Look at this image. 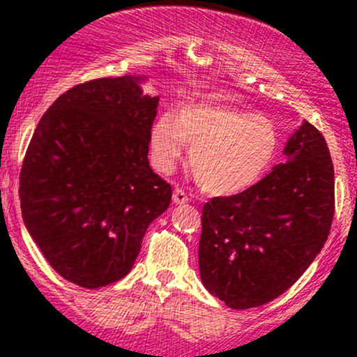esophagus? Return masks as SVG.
<instances>
[{"instance_id": "esophagus-1", "label": "esophagus", "mask_w": 357, "mask_h": 357, "mask_svg": "<svg viewBox=\"0 0 357 357\" xmlns=\"http://www.w3.org/2000/svg\"><path fill=\"white\" fill-rule=\"evenodd\" d=\"M190 199L191 198H190V196H188L186 191L181 190V188H176L174 192H173V202L176 204H184V203L190 202Z\"/></svg>"}]
</instances>
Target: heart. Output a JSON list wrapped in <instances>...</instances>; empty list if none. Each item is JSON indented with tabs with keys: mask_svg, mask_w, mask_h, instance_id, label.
Instances as JSON below:
<instances>
[{
	"mask_svg": "<svg viewBox=\"0 0 357 357\" xmlns=\"http://www.w3.org/2000/svg\"><path fill=\"white\" fill-rule=\"evenodd\" d=\"M191 146V171L204 191L238 195L260 181L277 158L280 134L265 116L228 105L192 104L161 114L149 132L151 165L169 173Z\"/></svg>",
	"mask_w": 357,
	"mask_h": 357,
	"instance_id": "1",
	"label": "heart"
}]
</instances>
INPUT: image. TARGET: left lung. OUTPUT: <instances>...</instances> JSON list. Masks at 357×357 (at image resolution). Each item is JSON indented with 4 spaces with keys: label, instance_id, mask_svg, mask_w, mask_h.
I'll return each mask as SVG.
<instances>
[{
    "label": "left lung",
    "instance_id": "left-lung-1",
    "mask_svg": "<svg viewBox=\"0 0 357 357\" xmlns=\"http://www.w3.org/2000/svg\"><path fill=\"white\" fill-rule=\"evenodd\" d=\"M289 161L250 190L204 203L203 285L231 309L264 305L290 289L321 252L334 218V166L310 122L289 139Z\"/></svg>",
    "mask_w": 357,
    "mask_h": 357
}]
</instances>
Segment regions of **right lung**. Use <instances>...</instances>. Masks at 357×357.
I'll use <instances>...</instances> for the list:
<instances>
[{
	"mask_svg": "<svg viewBox=\"0 0 357 357\" xmlns=\"http://www.w3.org/2000/svg\"><path fill=\"white\" fill-rule=\"evenodd\" d=\"M139 77L79 84L40 119L20 173L22 215L65 280L97 289L132 268L173 190L149 166L158 97Z\"/></svg>",
	"mask_w": 357,
	"mask_h": 357,
	"instance_id": "obj_1",
	"label": "right lung"
}]
</instances>
